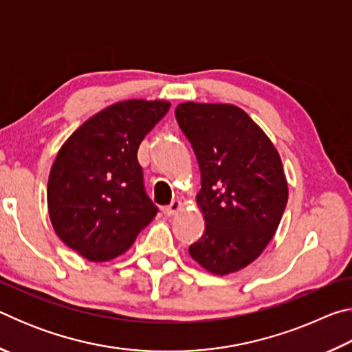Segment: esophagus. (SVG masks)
<instances>
[{
	"label": "esophagus",
	"instance_id": "esophagus-1",
	"mask_svg": "<svg viewBox=\"0 0 352 352\" xmlns=\"http://www.w3.org/2000/svg\"><path fill=\"white\" fill-rule=\"evenodd\" d=\"M182 210H183V204H182V201H180V200H174L169 206L164 208V212H166V216L172 217V216H175V214H177L178 211H182Z\"/></svg>",
	"mask_w": 352,
	"mask_h": 352
}]
</instances>
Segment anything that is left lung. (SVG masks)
<instances>
[{"label": "left lung", "mask_w": 352, "mask_h": 352, "mask_svg": "<svg viewBox=\"0 0 352 352\" xmlns=\"http://www.w3.org/2000/svg\"><path fill=\"white\" fill-rule=\"evenodd\" d=\"M175 118L197 158L195 201L205 233L189 254L212 275L252 264L275 236L289 199L279 152L258 124L233 104L182 102Z\"/></svg>", "instance_id": "left-lung-1"}]
</instances>
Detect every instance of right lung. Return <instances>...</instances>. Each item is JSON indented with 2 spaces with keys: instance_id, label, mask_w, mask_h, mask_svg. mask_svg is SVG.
<instances>
[{
  "instance_id": "right-lung-1",
  "label": "right lung",
  "mask_w": 352,
  "mask_h": 352,
  "mask_svg": "<svg viewBox=\"0 0 352 352\" xmlns=\"http://www.w3.org/2000/svg\"><path fill=\"white\" fill-rule=\"evenodd\" d=\"M169 109L163 99L119 100L88 118L58 151L47 211L60 241L87 261L126 253L157 216L136 153Z\"/></svg>"
}]
</instances>
